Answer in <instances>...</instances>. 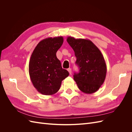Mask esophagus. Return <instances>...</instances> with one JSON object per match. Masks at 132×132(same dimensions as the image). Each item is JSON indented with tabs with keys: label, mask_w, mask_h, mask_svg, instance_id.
Listing matches in <instances>:
<instances>
[{
	"label": "esophagus",
	"mask_w": 132,
	"mask_h": 132,
	"mask_svg": "<svg viewBox=\"0 0 132 132\" xmlns=\"http://www.w3.org/2000/svg\"><path fill=\"white\" fill-rule=\"evenodd\" d=\"M67 70L68 71V72L70 74H71V68H68L67 69Z\"/></svg>",
	"instance_id": "1"
}]
</instances>
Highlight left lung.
<instances>
[{
  "label": "left lung",
  "instance_id": "obj_1",
  "mask_svg": "<svg viewBox=\"0 0 132 132\" xmlns=\"http://www.w3.org/2000/svg\"><path fill=\"white\" fill-rule=\"evenodd\" d=\"M67 41L74 51L79 72L74 73V80L85 94L97 91L104 82L107 67L101 51L89 39L67 37Z\"/></svg>",
  "mask_w": 132,
  "mask_h": 132
}]
</instances>
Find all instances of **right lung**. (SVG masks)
I'll return each instance as SVG.
<instances>
[{
	"label": "right lung",
	"instance_id": "1",
	"mask_svg": "<svg viewBox=\"0 0 132 132\" xmlns=\"http://www.w3.org/2000/svg\"><path fill=\"white\" fill-rule=\"evenodd\" d=\"M63 43L62 36L45 38L37 44L31 54L29 65L31 80L36 90L43 95L56 93L62 80L69 74L62 68L56 56Z\"/></svg>",
	"mask_w": 132,
	"mask_h": 132
}]
</instances>
